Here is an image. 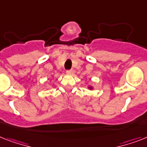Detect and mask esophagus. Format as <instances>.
Returning <instances> with one entry per match:
<instances>
[{"label":"esophagus","mask_w":147,"mask_h":147,"mask_svg":"<svg viewBox=\"0 0 147 147\" xmlns=\"http://www.w3.org/2000/svg\"><path fill=\"white\" fill-rule=\"evenodd\" d=\"M66 73L68 74V75H71V74L72 73V70H71V69H70V70H67Z\"/></svg>","instance_id":"1"}]
</instances>
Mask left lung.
Instances as JSON below:
<instances>
[{"label": "left lung", "instance_id": "obj_1", "mask_svg": "<svg viewBox=\"0 0 147 147\" xmlns=\"http://www.w3.org/2000/svg\"><path fill=\"white\" fill-rule=\"evenodd\" d=\"M90 88V89H92V87H91V86H90V87H88Z\"/></svg>", "mask_w": 147, "mask_h": 147}]
</instances>
